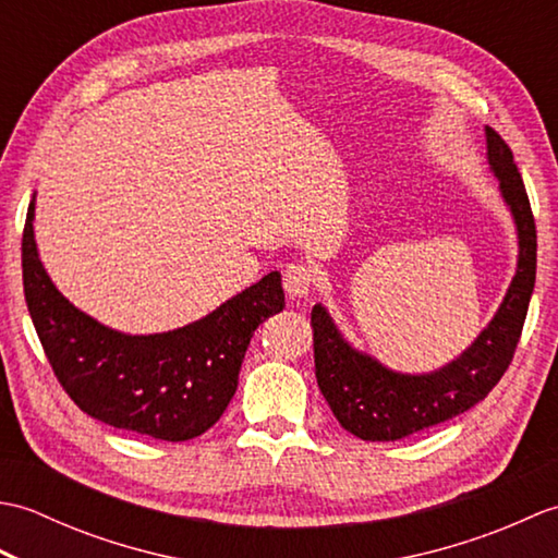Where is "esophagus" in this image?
<instances>
[{
    "label": "esophagus",
    "instance_id": "34e87169",
    "mask_svg": "<svg viewBox=\"0 0 558 558\" xmlns=\"http://www.w3.org/2000/svg\"><path fill=\"white\" fill-rule=\"evenodd\" d=\"M314 282V270L306 264H290L282 270V286H286L290 300H302L306 294H312Z\"/></svg>",
    "mask_w": 558,
    "mask_h": 558
}]
</instances>
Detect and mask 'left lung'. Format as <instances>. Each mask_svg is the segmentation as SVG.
Masks as SVG:
<instances>
[{
  "label": "left lung",
  "instance_id": "left-lung-1",
  "mask_svg": "<svg viewBox=\"0 0 558 558\" xmlns=\"http://www.w3.org/2000/svg\"><path fill=\"white\" fill-rule=\"evenodd\" d=\"M489 165L518 225L515 278L494 322L441 372L396 374L352 350L322 304L312 310L316 381L342 429L362 441H398L475 408L501 381L523 336L537 272V228L513 150L487 126Z\"/></svg>",
  "mask_w": 558,
  "mask_h": 558
}]
</instances>
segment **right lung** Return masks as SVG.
<instances>
[{"label":"right lung","mask_w":558,"mask_h":558,"mask_svg":"<svg viewBox=\"0 0 558 558\" xmlns=\"http://www.w3.org/2000/svg\"><path fill=\"white\" fill-rule=\"evenodd\" d=\"M31 201L23 225V294L59 386L90 417L162 441H189L216 424L236 390L254 330L282 312L280 272L216 312L160 336H124L69 304L47 276L33 240Z\"/></svg>","instance_id":"1"}]
</instances>
